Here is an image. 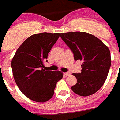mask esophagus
I'll return each mask as SVG.
<instances>
[{
	"instance_id": "esophagus-1",
	"label": "esophagus",
	"mask_w": 120,
	"mask_h": 120,
	"mask_svg": "<svg viewBox=\"0 0 120 120\" xmlns=\"http://www.w3.org/2000/svg\"><path fill=\"white\" fill-rule=\"evenodd\" d=\"M64 75H66V76H69V75H71V74H70V72H65V73H64Z\"/></svg>"
}]
</instances>
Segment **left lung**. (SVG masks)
Listing matches in <instances>:
<instances>
[{
    "label": "left lung",
    "instance_id": "8db88e82",
    "mask_svg": "<svg viewBox=\"0 0 120 120\" xmlns=\"http://www.w3.org/2000/svg\"><path fill=\"white\" fill-rule=\"evenodd\" d=\"M62 40L69 47L75 61H82L81 72L73 73L77 83L72 90L80 96L92 95L99 90L107 79L111 66L109 48L92 34L75 31L62 33Z\"/></svg>",
    "mask_w": 120,
    "mask_h": 120
}]
</instances>
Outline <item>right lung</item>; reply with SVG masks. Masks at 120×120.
Returning <instances> with one entry per match:
<instances>
[{
	"mask_svg": "<svg viewBox=\"0 0 120 120\" xmlns=\"http://www.w3.org/2000/svg\"><path fill=\"white\" fill-rule=\"evenodd\" d=\"M59 37V33L33 34L20 45L11 60L14 80L21 92L31 100L48 101L54 95L57 82L63 78L60 71L43 69L44 61Z\"/></svg>",
	"mask_w": 120,
	"mask_h": 120,
	"instance_id": "1",
	"label": "right lung"
}]
</instances>
